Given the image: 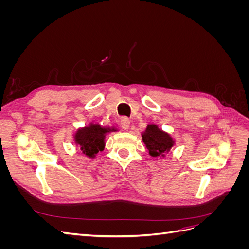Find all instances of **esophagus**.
<instances>
[{"label": "esophagus", "mask_w": 249, "mask_h": 249, "mask_svg": "<svg viewBox=\"0 0 249 249\" xmlns=\"http://www.w3.org/2000/svg\"><path fill=\"white\" fill-rule=\"evenodd\" d=\"M120 125L123 126L124 130H129V127H130V120H129V118L124 117V118L120 119Z\"/></svg>", "instance_id": "esophagus-1"}]
</instances>
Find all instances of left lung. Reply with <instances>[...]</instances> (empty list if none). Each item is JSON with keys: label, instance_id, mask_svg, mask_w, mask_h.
Masks as SVG:
<instances>
[{"label": "left lung", "instance_id": "8db88e82", "mask_svg": "<svg viewBox=\"0 0 249 249\" xmlns=\"http://www.w3.org/2000/svg\"><path fill=\"white\" fill-rule=\"evenodd\" d=\"M141 136L149 155L154 158H164L176 144V140L171 135L155 124H147L145 131L141 133Z\"/></svg>", "mask_w": 249, "mask_h": 249}]
</instances>
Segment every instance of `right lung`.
<instances>
[{
	"mask_svg": "<svg viewBox=\"0 0 249 249\" xmlns=\"http://www.w3.org/2000/svg\"><path fill=\"white\" fill-rule=\"evenodd\" d=\"M117 131L115 126H103L100 124L90 123L88 125L79 127L73 134V141L87 158L94 159L97 153L104 150L107 135Z\"/></svg>",
	"mask_w": 249,
	"mask_h": 249,
	"instance_id": "add662e5",
	"label": "right lung"
}]
</instances>
